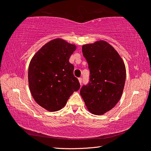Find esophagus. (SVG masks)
Here are the masks:
<instances>
[{"mask_svg": "<svg viewBox=\"0 0 151 151\" xmlns=\"http://www.w3.org/2000/svg\"><path fill=\"white\" fill-rule=\"evenodd\" d=\"M82 81H83V78H82L81 77H80V78H78V81H79V83L81 84H82Z\"/></svg>", "mask_w": 151, "mask_h": 151, "instance_id": "obj_1", "label": "esophagus"}]
</instances>
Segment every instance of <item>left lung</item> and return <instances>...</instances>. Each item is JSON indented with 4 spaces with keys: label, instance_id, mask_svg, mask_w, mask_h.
<instances>
[{
    "label": "left lung",
    "instance_id": "1",
    "mask_svg": "<svg viewBox=\"0 0 151 151\" xmlns=\"http://www.w3.org/2000/svg\"><path fill=\"white\" fill-rule=\"evenodd\" d=\"M88 64L90 81L80 94L92 114L101 115L114 108L123 92L126 68L117 51L104 40L83 45Z\"/></svg>",
    "mask_w": 151,
    "mask_h": 151
}]
</instances>
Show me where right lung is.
<instances>
[{"label": "right lung", "instance_id": "add662e5", "mask_svg": "<svg viewBox=\"0 0 151 151\" xmlns=\"http://www.w3.org/2000/svg\"><path fill=\"white\" fill-rule=\"evenodd\" d=\"M76 46L55 39L42 46L30 60L28 80L32 96L50 112L63 109L71 94L80 88L69 58Z\"/></svg>", "mask_w": 151, "mask_h": 151}]
</instances>
